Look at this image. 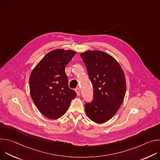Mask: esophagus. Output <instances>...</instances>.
<instances>
[{"instance_id": "obj_1", "label": "esophagus", "mask_w": 160, "mask_h": 160, "mask_svg": "<svg viewBox=\"0 0 160 160\" xmlns=\"http://www.w3.org/2000/svg\"><path fill=\"white\" fill-rule=\"evenodd\" d=\"M75 92H77V96H80V88H75Z\"/></svg>"}]
</instances>
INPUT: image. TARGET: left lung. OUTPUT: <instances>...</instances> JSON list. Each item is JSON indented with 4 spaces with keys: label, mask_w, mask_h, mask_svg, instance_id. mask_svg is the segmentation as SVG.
<instances>
[{
    "label": "left lung",
    "mask_w": 160,
    "mask_h": 160,
    "mask_svg": "<svg viewBox=\"0 0 160 160\" xmlns=\"http://www.w3.org/2000/svg\"><path fill=\"white\" fill-rule=\"evenodd\" d=\"M80 56L94 89L92 102L85 103V112L92 121L104 123L115 115L123 101V71L117 60L104 52L88 51Z\"/></svg>",
    "instance_id": "left-lung-1"
}]
</instances>
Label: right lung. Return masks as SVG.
<instances>
[{
	"label": "right lung",
	"instance_id": "right-lung-1",
	"mask_svg": "<svg viewBox=\"0 0 160 160\" xmlns=\"http://www.w3.org/2000/svg\"><path fill=\"white\" fill-rule=\"evenodd\" d=\"M75 54L73 51L53 50L43 58L30 75L32 100L40 112L48 118L61 117L77 96L68 86L64 70Z\"/></svg>",
	"mask_w": 160,
	"mask_h": 160
}]
</instances>
